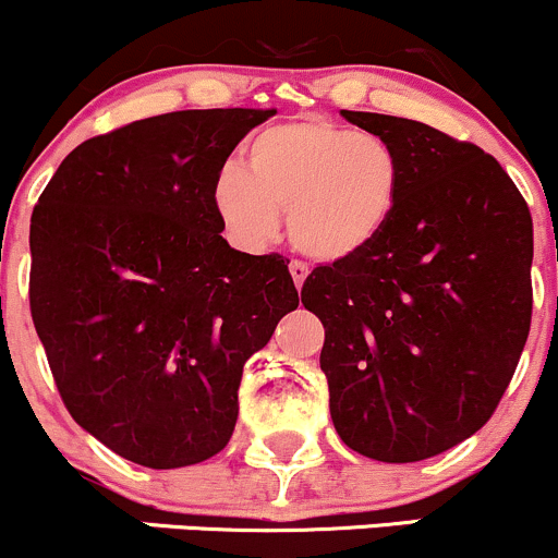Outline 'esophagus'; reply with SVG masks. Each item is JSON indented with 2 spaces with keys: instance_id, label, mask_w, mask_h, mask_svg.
Listing matches in <instances>:
<instances>
[{
  "instance_id": "obj_1",
  "label": "esophagus",
  "mask_w": 558,
  "mask_h": 558,
  "mask_svg": "<svg viewBox=\"0 0 558 558\" xmlns=\"http://www.w3.org/2000/svg\"><path fill=\"white\" fill-rule=\"evenodd\" d=\"M290 274H292V281H295V287L301 290L303 281L308 279V266H305V263H301V260H292L290 263Z\"/></svg>"
}]
</instances>
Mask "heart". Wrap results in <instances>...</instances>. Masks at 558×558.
<instances>
[{"label":"heart","mask_w":558,"mask_h":558,"mask_svg":"<svg viewBox=\"0 0 558 558\" xmlns=\"http://www.w3.org/2000/svg\"><path fill=\"white\" fill-rule=\"evenodd\" d=\"M404 191V165L383 137L325 119L271 124L247 143V170L226 167L213 185L220 223L242 247H266L287 213L292 247L343 263L386 233Z\"/></svg>","instance_id":"heart-1"}]
</instances>
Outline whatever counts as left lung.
<instances>
[{
  "mask_svg": "<svg viewBox=\"0 0 558 558\" xmlns=\"http://www.w3.org/2000/svg\"><path fill=\"white\" fill-rule=\"evenodd\" d=\"M388 143L404 191L386 233L319 266L303 305L325 325L335 430L383 463L434 458L493 417L532 319V218L495 157L415 119L340 111Z\"/></svg>",
  "mask_w": 558,
  "mask_h": 558,
  "instance_id": "8db88e82",
  "label": "left lung"
}]
</instances>
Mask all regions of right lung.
<instances>
[{"label":"right lung","instance_id":"obj_1","mask_svg":"<svg viewBox=\"0 0 558 558\" xmlns=\"http://www.w3.org/2000/svg\"><path fill=\"white\" fill-rule=\"evenodd\" d=\"M274 109L172 111L89 137L32 215V319L65 410L146 469L229 445L244 362L298 308L281 255L229 247L226 159Z\"/></svg>","mask_w":558,"mask_h":558}]
</instances>
